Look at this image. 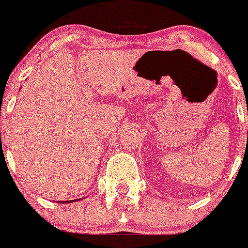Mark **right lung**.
<instances>
[{
	"mask_svg": "<svg viewBox=\"0 0 248 248\" xmlns=\"http://www.w3.org/2000/svg\"><path fill=\"white\" fill-rule=\"evenodd\" d=\"M71 202H73V201H71Z\"/></svg>",
	"mask_w": 248,
	"mask_h": 248,
	"instance_id": "add662e5",
	"label": "right lung"
}]
</instances>
